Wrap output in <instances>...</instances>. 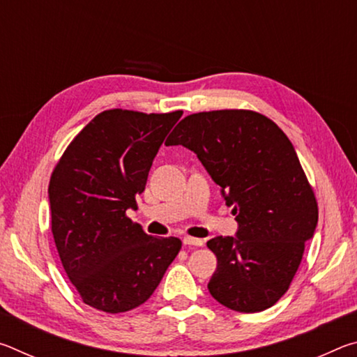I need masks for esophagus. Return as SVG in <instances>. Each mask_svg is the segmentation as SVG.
<instances>
[{
  "label": "esophagus",
  "mask_w": 357,
  "mask_h": 357,
  "mask_svg": "<svg viewBox=\"0 0 357 357\" xmlns=\"http://www.w3.org/2000/svg\"><path fill=\"white\" fill-rule=\"evenodd\" d=\"M183 243L185 245H193V247H202L203 245V239H198V238H190V236H185L183 239Z\"/></svg>",
  "instance_id": "obj_1"
}]
</instances>
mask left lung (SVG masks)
<instances>
[{"label":"left lung","mask_w":357,"mask_h":357,"mask_svg":"<svg viewBox=\"0 0 357 357\" xmlns=\"http://www.w3.org/2000/svg\"><path fill=\"white\" fill-rule=\"evenodd\" d=\"M197 154L236 215V236L208 247L217 268L208 283L228 309L255 313L288 291L318 223V203L291 142L274 121L252 110L185 116L167 138Z\"/></svg>","instance_id":"obj_1"}]
</instances>
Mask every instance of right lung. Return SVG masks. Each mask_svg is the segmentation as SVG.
<instances>
[{
  "mask_svg": "<svg viewBox=\"0 0 357 357\" xmlns=\"http://www.w3.org/2000/svg\"><path fill=\"white\" fill-rule=\"evenodd\" d=\"M183 112L113 108L82 129L52 173V233L63 268L84 304L123 313L146 302L181 250L128 217L153 160Z\"/></svg>",
  "mask_w": 357,
  "mask_h": 357,
  "instance_id": "add662e5",
  "label": "right lung"
}]
</instances>
